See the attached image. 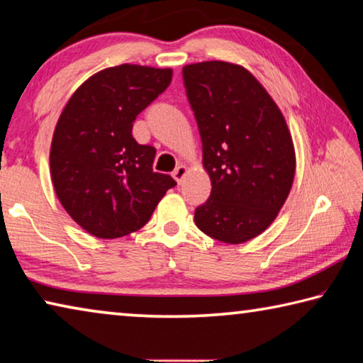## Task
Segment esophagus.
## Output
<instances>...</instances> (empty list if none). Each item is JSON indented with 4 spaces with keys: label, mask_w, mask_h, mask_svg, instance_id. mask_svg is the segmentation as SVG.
I'll list each match as a JSON object with an SVG mask.
<instances>
[{
    "label": "esophagus",
    "mask_w": 363,
    "mask_h": 363,
    "mask_svg": "<svg viewBox=\"0 0 363 363\" xmlns=\"http://www.w3.org/2000/svg\"><path fill=\"white\" fill-rule=\"evenodd\" d=\"M186 172H188V170H186L185 165H178V167H177L174 172H172V177H174L178 183H182V180H183V178H185V175H186Z\"/></svg>",
    "instance_id": "esophagus-1"
}]
</instances>
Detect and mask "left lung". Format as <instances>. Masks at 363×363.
<instances>
[{"label": "left lung", "mask_w": 363, "mask_h": 363, "mask_svg": "<svg viewBox=\"0 0 363 363\" xmlns=\"http://www.w3.org/2000/svg\"><path fill=\"white\" fill-rule=\"evenodd\" d=\"M212 191L196 207L203 233L228 245L269 227L291 191L294 146L281 111L245 67L223 61L183 67Z\"/></svg>", "instance_id": "obj_1"}]
</instances>
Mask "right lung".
Returning a JSON list of instances; mask_svg holds the SVG:
<instances>
[{
	"mask_svg": "<svg viewBox=\"0 0 363 363\" xmlns=\"http://www.w3.org/2000/svg\"><path fill=\"white\" fill-rule=\"evenodd\" d=\"M172 82L170 69L122 64L90 77L65 104L52 135L55 191L83 230L103 240L145 227L177 183L152 172L156 150L138 145L133 122Z\"/></svg>",
	"mask_w": 363,
	"mask_h": 363,
	"instance_id": "right-lung-1",
	"label": "right lung"
}]
</instances>
